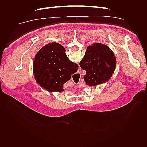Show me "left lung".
<instances>
[{
  "label": "left lung",
  "mask_w": 147,
  "mask_h": 147,
  "mask_svg": "<svg viewBox=\"0 0 147 147\" xmlns=\"http://www.w3.org/2000/svg\"><path fill=\"white\" fill-rule=\"evenodd\" d=\"M116 64V57L109 47L100 43L88 46L80 63L81 68L86 72L83 77L86 85L94 86L108 82Z\"/></svg>",
  "instance_id": "left-lung-1"
}]
</instances>
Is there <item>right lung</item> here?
<instances>
[{
	"label": "right lung",
	"instance_id": "add662e5",
	"mask_svg": "<svg viewBox=\"0 0 147 147\" xmlns=\"http://www.w3.org/2000/svg\"><path fill=\"white\" fill-rule=\"evenodd\" d=\"M78 65L71 61L63 46L56 42L49 43L35 56L33 73L37 82L49 92L64 91V84L77 72Z\"/></svg>",
	"mask_w": 147,
	"mask_h": 147
}]
</instances>
